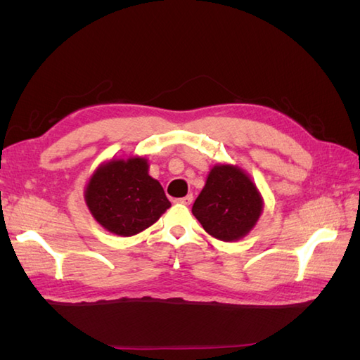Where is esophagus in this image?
<instances>
[{"mask_svg":"<svg viewBox=\"0 0 360 360\" xmlns=\"http://www.w3.org/2000/svg\"><path fill=\"white\" fill-rule=\"evenodd\" d=\"M193 201V195H187L184 198H179V200H174L176 204H182V205H190Z\"/></svg>","mask_w":360,"mask_h":360,"instance_id":"1","label":"esophagus"}]
</instances>
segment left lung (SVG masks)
<instances>
[{"mask_svg":"<svg viewBox=\"0 0 360 360\" xmlns=\"http://www.w3.org/2000/svg\"><path fill=\"white\" fill-rule=\"evenodd\" d=\"M263 205V196L249 173L232 164H217L210 168L192 213L213 238L232 243L255 227Z\"/></svg>","mask_w":360,"mask_h":360,"instance_id":"8db88e82","label":"left lung"}]
</instances>
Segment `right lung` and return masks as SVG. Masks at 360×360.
Here are the masks:
<instances>
[{
	"instance_id": "right-lung-1",
	"label": "right lung",
	"mask_w": 360,
	"mask_h": 360,
	"mask_svg": "<svg viewBox=\"0 0 360 360\" xmlns=\"http://www.w3.org/2000/svg\"><path fill=\"white\" fill-rule=\"evenodd\" d=\"M148 168L143 156H112L91 173L85 202L105 231L119 236L137 235L172 207Z\"/></svg>"
}]
</instances>
